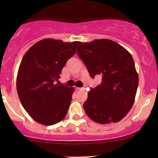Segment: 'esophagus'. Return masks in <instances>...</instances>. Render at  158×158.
Returning <instances> with one entry per match:
<instances>
[{
	"label": "esophagus",
	"mask_w": 158,
	"mask_h": 158,
	"mask_svg": "<svg viewBox=\"0 0 158 158\" xmlns=\"http://www.w3.org/2000/svg\"><path fill=\"white\" fill-rule=\"evenodd\" d=\"M77 89L78 90H85V88L84 87H82V88H77Z\"/></svg>",
	"instance_id": "1"
}]
</instances>
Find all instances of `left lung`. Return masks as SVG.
<instances>
[{
    "label": "left lung",
    "instance_id": "left-lung-1",
    "mask_svg": "<svg viewBox=\"0 0 158 158\" xmlns=\"http://www.w3.org/2000/svg\"><path fill=\"white\" fill-rule=\"evenodd\" d=\"M77 53L92 78L102 76L101 83L90 88L83 103L86 114L99 124L119 122L132 107L139 83L131 54L106 39L80 42Z\"/></svg>",
    "mask_w": 158,
    "mask_h": 158
}]
</instances>
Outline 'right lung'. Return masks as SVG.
I'll return each instance as SVG.
<instances>
[{
    "label": "right lung",
    "instance_id": "right-lung-1",
    "mask_svg": "<svg viewBox=\"0 0 158 158\" xmlns=\"http://www.w3.org/2000/svg\"><path fill=\"white\" fill-rule=\"evenodd\" d=\"M78 43L44 39L30 47L21 60L17 92L26 111L40 124H55L68 113L74 88L55 83Z\"/></svg>",
    "mask_w": 158,
    "mask_h": 158
}]
</instances>
